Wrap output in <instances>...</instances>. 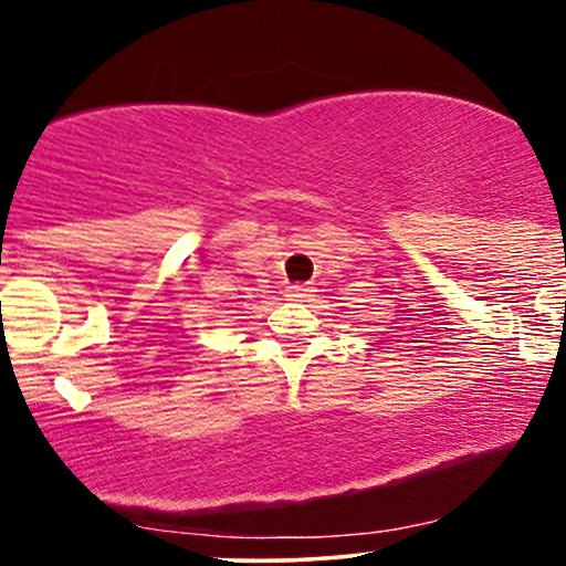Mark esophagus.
Listing matches in <instances>:
<instances>
[{
    "label": "esophagus",
    "instance_id": "obj_1",
    "mask_svg": "<svg viewBox=\"0 0 566 566\" xmlns=\"http://www.w3.org/2000/svg\"><path fill=\"white\" fill-rule=\"evenodd\" d=\"M308 293H312V285H306V283H296V285H289V296H293V298L308 296Z\"/></svg>",
    "mask_w": 566,
    "mask_h": 566
}]
</instances>
